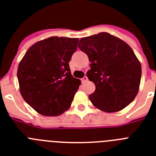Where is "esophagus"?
I'll list each match as a JSON object with an SVG mask.
<instances>
[{
    "mask_svg": "<svg viewBox=\"0 0 156 156\" xmlns=\"http://www.w3.org/2000/svg\"><path fill=\"white\" fill-rule=\"evenodd\" d=\"M87 81H88V78H87V76H85L84 78H82V82H83V83H85V82H87Z\"/></svg>",
    "mask_w": 156,
    "mask_h": 156,
    "instance_id": "1",
    "label": "esophagus"
}]
</instances>
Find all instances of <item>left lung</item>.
<instances>
[{
    "label": "left lung",
    "instance_id": "obj_1",
    "mask_svg": "<svg viewBox=\"0 0 156 156\" xmlns=\"http://www.w3.org/2000/svg\"><path fill=\"white\" fill-rule=\"evenodd\" d=\"M79 49L87 54L89 80L95 90L89 95L92 104L112 113L127 107L137 95L141 80V64L128 44L108 33L80 39Z\"/></svg>",
    "mask_w": 156,
    "mask_h": 156
}]
</instances>
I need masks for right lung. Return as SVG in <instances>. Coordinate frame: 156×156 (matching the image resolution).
I'll use <instances>...</instances> for the list:
<instances>
[{"mask_svg": "<svg viewBox=\"0 0 156 156\" xmlns=\"http://www.w3.org/2000/svg\"><path fill=\"white\" fill-rule=\"evenodd\" d=\"M78 42V38L50 37L29 48L19 63L21 96L40 115L58 116L70 107L81 84L69 66Z\"/></svg>", "mask_w": 156, "mask_h": 156, "instance_id": "add662e5", "label": "right lung"}]
</instances>
